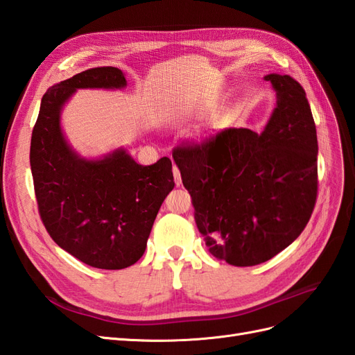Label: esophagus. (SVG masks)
<instances>
[{"mask_svg": "<svg viewBox=\"0 0 355 355\" xmlns=\"http://www.w3.org/2000/svg\"><path fill=\"white\" fill-rule=\"evenodd\" d=\"M173 176H175V184L179 187L182 185V178H180V171L176 166H173Z\"/></svg>", "mask_w": 355, "mask_h": 355, "instance_id": "34e87169", "label": "esophagus"}]
</instances>
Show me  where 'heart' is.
Returning a JSON list of instances; mask_svg holds the SVG:
<instances>
[{
    "label": "heart",
    "instance_id": "b5f03b06",
    "mask_svg": "<svg viewBox=\"0 0 355 355\" xmlns=\"http://www.w3.org/2000/svg\"><path fill=\"white\" fill-rule=\"evenodd\" d=\"M211 132H213V127H210V128H204V130H198L194 136V141L196 142H198V144H202V142H206L207 139L210 137V135H211Z\"/></svg>",
    "mask_w": 355,
    "mask_h": 355
}]
</instances>
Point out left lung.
I'll use <instances>...</instances> for the list:
<instances>
[{
	"label": "left lung",
	"instance_id": "left-lung-1",
	"mask_svg": "<svg viewBox=\"0 0 355 355\" xmlns=\"http://www.w3.org/2000/svg\"><path fill=\"white\" fill-rule=\"evenodd\" d=\"M265 80L277 106L262 133L227 128L173 151L209 252L234 266L259 265L284 250L317 200V130L305 90L290 75Z\"/></svg>",
	"mask_w": 355,
	"mask_h": 355
}]
</instances>
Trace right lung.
Listing matches in <instances>:
<instances>
[{"label":"right lung","instance_id":"1","mask_svg":"<svg viewBox=\"0 0 355 355\" xmlns=\"http://www.w3.org/2000/svg\"><path fill=\"white\" fill-rule=\"evenodd\" d=\"M121 69L92 68L42 96L31 139V170L42 223L55 243L101 270H123L141 259L157 213L173 189L167 157L141 166L124 148L84 158L68 144L60 112L78 89L120 90Z\"/></svg>","mask_w":355,"mask_h":355}]
</instances>
